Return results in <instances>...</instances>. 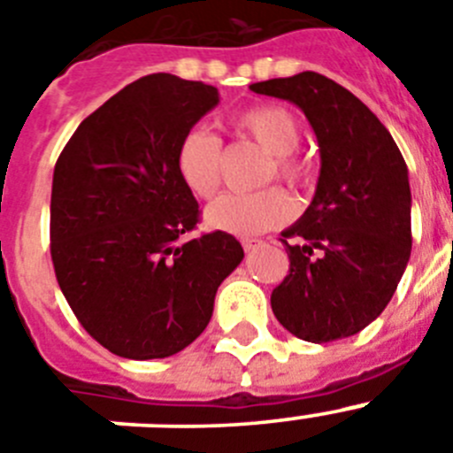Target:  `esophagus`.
I'll use <instances>...</instances> for the list:
<instances>
[{"mask_svg": "<svg viewBox=\"0 0 453 453\" xmlns=\"http://www.w3.org/2000/svg\"><path fill=\"white\" fill-rule=\"evenodd\" d=\"M241 246H243V250H246V252H252V250H257V248L261 246V241H257V239H241Z\"/></svg>", "mask_w": 453, "mask_h": 453, "instance_id": "1", "label": "esophagus"}]
</instances>
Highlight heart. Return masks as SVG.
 <instances>
[{"instance_id": "1", "label": "heart", "mask_w": 453, "mask_h": 453, "mask_svg": "<svg viewBox=\"0 0 453 453\" xmlns=\"http://www.w3.org/2000/svg\"><path fill=\"white\" fill-rule=\"evenodd\" d=\"M232 127L241 136L252 138L270 154L265 179H274L299 188L308 180V167L295 150L302 138L293 113L273 104L250 107L232 118ZM223 147L214 134L203 127L185 131L174 151V167L185 188L198 198H210L221 185ZM295 214V203L284 189L268 188L259 192H227L210 203L205 223L212 230L236 236H252L284 226Z\"/></svg>"}]
</instances>
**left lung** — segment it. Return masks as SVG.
I'll return each mask as SVG.
<instances>
[{"instance_id": "obj_1", "label": "left lung", "mask_w": 453, "mask_h": 453, "mask_svg": "<svg viewBox=\"0 0 453 453\" xmlns=\"http://www.w3.org/2000/svg\"><path fill=\"white\" fill-rule=\"evenodd\" d=\"M250 88L297 104L322 154L312 203L281 232L290 270L270 297L274 317L312 344L355 335L391 302L411 255L407 163L378 116L326 75L303 71Z\"/></svg>"}]
</instances>
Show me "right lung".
Returning a JSON list of instances; mask_svg holds the SVG:
<instances>
[{
    "instance_id": "1",
    "label": "right lung",
    "mask_w": 453,
    "mask_h": 453,
    "mask_svg": "<svg viewBox=\"0 0 453 453\" xmlns=\"http://www.w3.org/2000/svg\"><path fill=\"white\" fill-rule=\"evenodd\" d=\"M217 104L210 84L145 75L84 118L55 163V277L84 331L120 357H169L192 344L243 259L227 232L179 243L201 212L174 151Z\"/></svg>"
}]
</instances>
